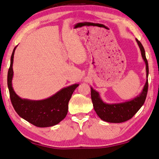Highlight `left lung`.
Instances as JSON below:
<instances>
[{"label":"left lung","mask_w":159,"mask_h":159,"mask_svg":"<svg viewBox=\"0 0 159 159\" xmlns=\"http://www.w3.org/2000/svg\"><path fill=\"white\" fill-rule=\"evenodd\" d=\"M136 41L140 48L141 56L146 63L147 72L146 85H144L142 92L140 95L133 100L128 101V102L109 104L104 103L100 98L99 93L92 87L91 88V97H92L93 109L100 119L107 121V122L121 123L131 119L140 109V108L142 107L145 100H146L148 89V73H149L148 63L143 46L137 39H136Z\"/></svg>","instance_id":"8db88e82"}]
</instances>
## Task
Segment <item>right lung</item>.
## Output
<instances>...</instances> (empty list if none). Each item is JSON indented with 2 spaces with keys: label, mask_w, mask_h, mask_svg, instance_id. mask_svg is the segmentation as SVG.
I'll use <instances>...</instances> for the list:
<instances>
[{
  "label": "right lung",
  "mask_w": 159,
  "mask_h": 159,
  "mask_svg": "<svg viewBox=\"0 0 159 159\" xmlns=\"http://www.w3.org/2000/svg\"><path fill=\"white\" fill-rule=\"evenodd\" d=\"M16 46L13 50L11 63L8 71L7 85L12 105L16 113L23 119L35 126L44 128L59 124L66 117L68 110V102L74 91L79 86L74 84L63 88L55 95L42 100L22 99L13 89V61Z\"/></svg>",
  "instance_id": "1"
}]
</instances>
